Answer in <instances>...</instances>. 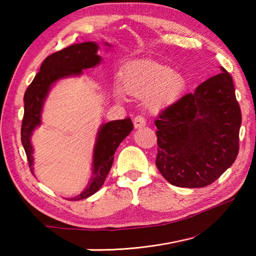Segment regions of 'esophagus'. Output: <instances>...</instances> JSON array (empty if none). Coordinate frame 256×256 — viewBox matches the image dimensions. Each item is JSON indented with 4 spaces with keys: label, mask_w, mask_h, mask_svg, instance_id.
<instances>
[{
    "label": "esophagus",
    "mask_w": 256,
    "mask_h": 256,
    "mask_svg": "<svg viewBox=\"0 0 256 256\" xmlns=\"http://www.w3.org/2000/svg\"><path fill=\"white\" fill-rule=\"evenodd\" d=\"M133 124H134V128H140L142 126H144L146 122V120L142 118V116H136V118H134V120H133Z\"/></svg>",
    "instance_id": "1"
}]
</instances>
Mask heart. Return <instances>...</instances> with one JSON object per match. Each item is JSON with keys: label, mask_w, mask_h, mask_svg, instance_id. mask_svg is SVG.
<instances>
[{"label": "heart", "mask_w": 256, "mask_h": 256, "mask_svg": "<svg viewBox=\"0 0 256 256\" xmlns=\"http://www.w3.org/2000/svg\"><path fill=\"white\" fill-rule=\"evenodd\" d=\"M122 84H115L114 86L118 100H124L126 92L134 97H146V104L154 110L175 105L188 89V81L183 76L150 60L128 64L122 73Z\"/></svg>", "instance_id": "heart-1"}]
</instances>
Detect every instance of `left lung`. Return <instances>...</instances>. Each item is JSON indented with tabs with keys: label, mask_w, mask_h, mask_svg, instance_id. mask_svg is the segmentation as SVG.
I'll return each mask as SVG.
<instances>
[{
	"label": "left lung",
	"mask_w": 256,
	"mask_h": 256,
	"mask_svg": "<svg viewBox=\"0 0 256 256\" xmlns=\"http://www.w3.org/2000/svg\"><path fill=\"white\" fill-rule=\"evenodd\" d=\"M220 71L156 120V166L172 185L204 188L237 157L242 112L232 76Z\"/></svg>",
	"instance_id": "1"
}]
</instances>
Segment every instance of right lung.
I'll use <instances>...</instances> for the list:
<instances>
[{"mask_svg": "<svg viewBox=\"0 0 256 256\" xmlns=\"http://www.w3.org/2000/svg\"><path fill=\"white\" fill-rule=\"evenodd\" d=\"M110 47L108 42H104ZM99 45L96 42H86L66 47L47 56L40 72L37 73L24 92V114L21 125V142L27 154L30 170L34 172V148L32 136L34 128L40 126L42 107L52 86L56 82L71 76H81L86 68H92L100 64L102 58L98 55ZM133 130L130 118L110 120L99 128L92 152V175L86 188L76 196L68 198L79 201L92 196L102 188L110 172L114 154L125 138Z\"/></svg>", "mask_w": 256, "mask_h": 256, "instance_id": "obj_1", "label": "right lung"}]
</instances>
